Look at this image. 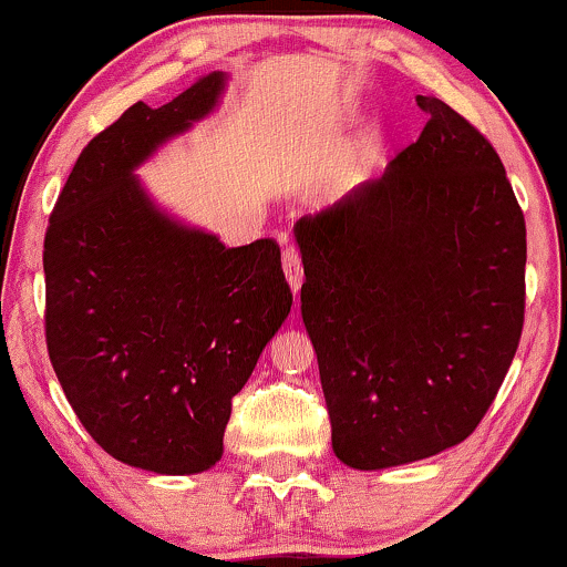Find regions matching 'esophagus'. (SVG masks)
<instances>
[{
    "instance_id": "34e87169",
    "label": "esophagus",
    "mask_w": 567,
    "mask_h": 567,
    "mask_svg": "<svg viewBox=\"0 0 567 567\" xmlns=\"http://www.w3.org/2000/svg\"><path fill=\"white\" fill-rule=\"evenodd\" d=\"M282 269H285V277H288V285L292 292L301 290L303 285V266H301V258H298V252L292 250V247H285L282 250Z\"/></svg>"
}]
</instances>
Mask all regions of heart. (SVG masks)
I'll return each instance as SVG.
<instances>
[{
	"instance_id": "1",
	"label": "heart",
	"mask_w": 567,
	"mask_h": 567,
	"mask_svg": "<svg viewBox=\"0 0 567 567\" xmlns=\"http://www.w3.org/2000/svg\"><path fill=\"white\" fill-rule=\"evenodd\" d=\"M362 178V167L360 162L347 159V162H338L336 167H330L328 173L317 181L315 188V199L320 205H336V202L347 199L351 192H354L357 184Z\"/></svg>"
}]
</instances>
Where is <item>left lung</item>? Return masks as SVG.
<instances>
[{"label": "left lung", "instance_id": "obj_1", "mask_svg": "<svg viewBox=\"0 0 567 567\" xmlns=\"http://www.w3.org/2000/svg\"><path fill=\"white\" fill-rule=\"evenodd\" d=\"M419 141L296 224L333 453L373 472L464 442L525 320V218L496 148L440 97Z\"/></svg>", "mask_w": 567, "mask_h": 567}]
</instances>
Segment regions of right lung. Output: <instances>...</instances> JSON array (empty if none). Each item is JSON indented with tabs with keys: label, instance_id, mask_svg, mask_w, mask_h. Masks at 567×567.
Instances as JSON below:
<instances>
[{
	"label": "right lung",
	"instance_id": "obj_1",
	"mask_svg": "<svg viewBox=\"0 0 567 567\" xmlns=\"http://www.w3.org/2000/svg\"><path fill=\"white\" fill-rule=\"evenodd\" d=\"M226 74L138 101L82 148L44 234V336L69 405L122 464L197 474L292 292L275 239L226 247L154 205L135 167L218 106Z\"/></svg>",
	"mask_w": 567,
	"mask_h": 567
}]
</instances>
